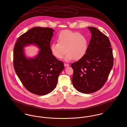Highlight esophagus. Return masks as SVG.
<instances>
[{"label":"esophagus","instance_id":"1","mask_svg":"<svg viewBox=\"0 0 127 127\" xmlns=\"http://www.w3.org/2000/svg\"><path fill=\"white\" fill-rule=\"evenodd\" d=\"M64 66L65 67H67V66H69V65L68 64H65V63H64Z\"/></svg>","mask_w":127,"mask_h":127}]
</instances>
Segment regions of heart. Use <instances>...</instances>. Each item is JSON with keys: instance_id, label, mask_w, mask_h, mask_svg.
Returning <instances> with one entry per match:
<instances>
[{"instance_id": "1", "label": "heart", "mask_w": 127, "mask_h": 127, "mask_svg": "<svg viewBox=\"0 0 127 127\" xmlns=\"http://www.w3.org/2000/svg\"><path fill=\"white\" fill-rule=\"evenodd\" d=\"M58 42L50 46L52 54L57 59H62L65 52L64 60L69 62L73 59L79 61L86 54L89 46L87 37L85 35L69 30L61 32L58 36Z\"/></svg>"}]
</instances>
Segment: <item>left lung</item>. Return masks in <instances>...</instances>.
I'll list each match as a JSON object with an SVG mask.
<instances>
[{
  "label": "left lung",
  "instance_id": "obj_1",
  "mask_svg": "<svg viewBox=\"0 0 127 127\" xmlns=\"http://www.w3.org/2000/svg\"><path fill=\"white\" fill-rule=\"evenodd\" d=\"M91 33L85 57L72 64V82L81 93H91L101 89L106 82L113 64L112 50L108 37L98 29L88 27Z\"/></svg>",
  "mask_w": 127,
  "mask_h": 127
}]
</instances>
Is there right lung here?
<instances>
[{
    "label": "right lung",
    "instance_id": "right-lung-1",
    "mask_svg": "<svg viewBox=\"0 0 127 127\" xmlns=\"http://www.w3.org/2000/svg\"><path fill=\"white\" fill-rule=\"evenodd\" d=\"M54 30L35 27L18 37L14 49V69L24 87L37 95L47 94L57 86L58 77L64 69L50 50ZM33 45L40 50L33 58L27 57L24 48Z\"/></svg>",
    "mask_w": 127,
    "mask_h": 127
}]
</instances>
